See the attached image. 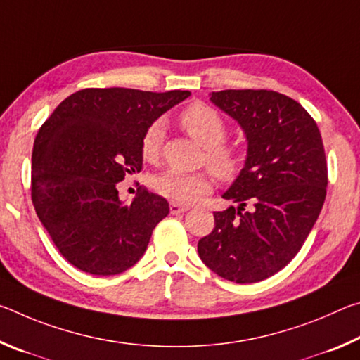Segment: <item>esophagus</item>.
I'll list each match as a JSON object with an SVG mask.
<instances>
[{
    "label": "esophagus",
    "mask_w": 360,
    "mask_h": 360,
    "mask_svg": "<svg viewBox=\"0 0 360 360\" xmlns=\"http://www.w3.org/2000/svg\"><path fill=\"white\" fill-rule=\"evenodd\" d=\"M191 210V206H184V205H179V203H169V212L172 214H179V212H186Z\"/></svg>",
    "instance_id": "obj_1"
}]
</instances>
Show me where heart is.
I'll list each match as a JSON object with an SVG mask.
<instances>
[{
  "label": "heart",
  "mask_w": 360,
  "mask_h": 360,
  "mask_svg": "<svg viewBox=\"0 0 360 360\" xmlns=\"http://www.w3.org/2000/svg\"><path fill=\"white\" fill-rule=\"evenodd\" d=\"M179 124L195 141L202 144L206 165L221 181H231L241 169V152L238 146L224 141L227 124L221 114L205 103H192L179 115ZM165 125L162 120L149 124L141 136V154L148 162H155L162 152ZM152 187L162 197L178 203H193L211 192L208 173H182L167 169L152 179Z\"/></svg>",
  "instance_id": "1"
}]
</instances>
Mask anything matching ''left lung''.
Segmentation results:
<instances>
[{"label": "left lung", "mask_w": 360, "mask_h": 360, "mask_svg": "<svg viewBox=\"0 0 360 360\" xmlns=\"http://www.w3.org/2000/svg\"><path fill=\"white\" fill-rule=\"evenodd\" d=\"M211 101L245 130L248 158L222 195L240 206L214 212L198 254L224 279L259 283L295 257L318 221L327 193L324 144L307 109L283 94L221 90Z\"/></svg>", "instance_id": "left-lung-1"}]
</instances>
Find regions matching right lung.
<instances>
[{"mask_svg": "<svg viewBox=\"0 0 360 360\" xmlns=\"http://www.w3.org/2000/svg\"><path fill=\"white\" fill-rule=\"evenodd\" d=\"M188 95L82 89L41 125L32 155V200L71 265L111 276L143 257L152 230L168 216V202L139 187L124 205L117 182L141 172V136L149 124Z\"/></svg>", "mask_w": 360, "mask_h": 360, "instance_id": "add662e5", "label": "right lung"}]
</instances>
